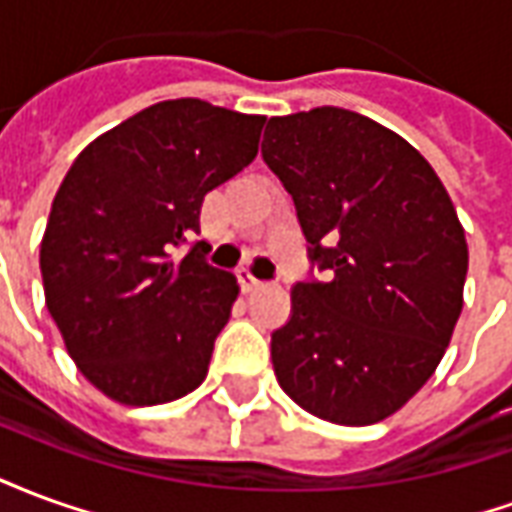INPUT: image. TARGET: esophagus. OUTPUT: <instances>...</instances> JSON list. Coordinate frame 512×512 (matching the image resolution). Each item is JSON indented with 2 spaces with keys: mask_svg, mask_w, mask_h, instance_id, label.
<instances>
[{
  "mask_svg": "<svg viewBox=\"0 0 512 512\" xmlns=\"http://www.w3.org/2000/svg\"><path fill=\"white\" fill-rule=\"evenodd\" d=\"M238 279H241V288H244V293H252V290L263 288V282H260L255 274H249V271H238Z\"/></svg>",
  "mask_w": 512,
  "mask_h": 512,
  "instance_id": "34e87169",
  "label": "esophagus"
}]
</instances>
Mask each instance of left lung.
<instances>
[{
  "instance_id": "8db88e82",
  "label": "left lung",
  "mask_w": 512,
  "mask_h": 512,
  "mask_svg": "<svg viewBox=\"0 0 512 512\" xmlns=\"http://www.w3.org/2000/svg\"><path fill=\"white\" fill-rule=\"evenodd\" d=\"M263 158L296 202L326 282L293 288L271 334L279 386L312 417L362 428L425 386L463 310V224L425 156L337 106L271 117Z\"/></svg>"
}]
</instances>
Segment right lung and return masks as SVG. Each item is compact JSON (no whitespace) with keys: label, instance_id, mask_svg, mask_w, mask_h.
<instances>
[{"label":"right lung","instance_id":"right-lung-1","mask_svg":"<svg viewBox=\"0 0 512 512\" xmlns=\"http://www.w3.org/2000/svg\"><path fill=\"white\" fill-rule=\"evenodd\" d=\"M266 117L200 98L161 101L76 156L40 241L46 307L65 351L120 406H158L208 376L238 279L205 263V194L257 156Z\"/></svg>","mask_w":512,"mask_h":512}]
</instances>
